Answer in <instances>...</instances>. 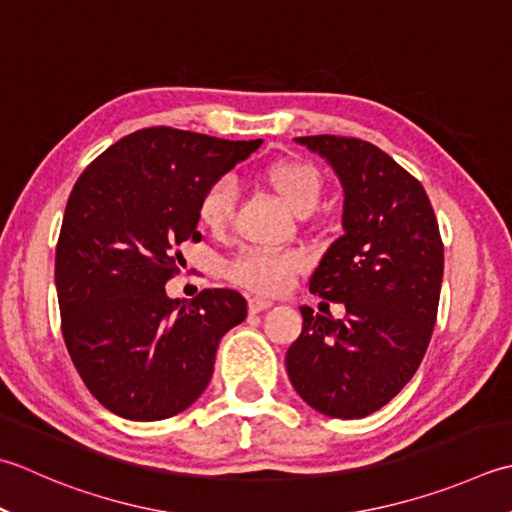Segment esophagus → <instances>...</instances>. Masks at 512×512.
<instances>
[{"mask_svg": "<svg viewBox=\"0 0 512 512\" xmlns=\"http://www.w3.org/2000/svg\"><path fill=\"white\" fill-rule=\"evenodd\" d=\"M270 306H273V302H270V299H266V297H250L248 299L250 313H262V310H266Z\"/></svg>", "mask_w": 512, "mask_h": 512, "instance_id": "obj_1", "label": "esophagus"}]
</instances>
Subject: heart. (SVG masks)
<instances>
[{"instance_id": "b5f03b06", "label": "heart", "mask_w": 512, "mask_h": 512, "mask_svg": "<svg viewBox=\"0 0 512 512\" xmlns=\"http://www.w3.org/2000/svg\"><path fill=\"white\" fill-rule=\"evenodd\" d=\"M266 182L284 199V204L297 215H310L322 199L324 182L319 170L299 159H284L268 166ZM237 199V184L233 177H219L210 182L197 202V219L210 233L224 230L233 217ZM304 268V257L299 253H279L266 248H246L228 268V275L257 293H282L293 284L295 275Z\"/></svg>"}]
</instances>
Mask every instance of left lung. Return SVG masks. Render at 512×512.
Here are the masks:
<instances>
[{"mask_svg":"<svg viewBox=\"0 0 512 512\" xmlns=\"http://www.w3.org/2000/svg\"><path fill=\"white\" fill-rule=\"evenodd\" d=\"M335 170L344 235L310 277V293L346 308L344 319L304 317L290 344V384L317 413L362 419L417 373L433 335L444 244L424 186L384 150L355 137H295Z\"/></svg>","mask_w":512,"mask_h":512,"instance_id":"8db88e82","label":"left lung"}]
</instances>
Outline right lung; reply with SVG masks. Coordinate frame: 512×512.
Segmentation results:
<instances>
[{
	"label": "right lung",
	"mask_w": 512,
	"mask_h": 512,
	"mask_svg": "<svg viewBox=\"0 0 512 512\" xmlns=\"http://www.w3.org/2000/svg\"><path fill=\"white\" fill-rule=\"evenodd\" d=\"M262 139L228 142L166 126L106 148L68 197L55 250L62 333L99 404L133 422L182 413L213 377L215 353L246 319L230 288L182 304L166 282L199 239L204 188L255 153Z\"/></svg>",
	"instance_id": "add662e5"
}]
</instances>
